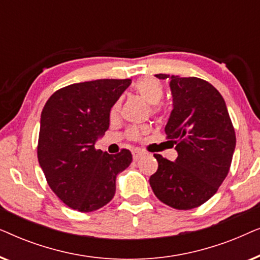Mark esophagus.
<instances>
[{"mask_svg": "<svg viewBox=\"0 0 260 260\" xmlns=\"http://www.w3.org/2000/svg\"><path fill=\"white\" fill-rule=\"evenodd\" d=\"M145 152L144 151H141V150H135L133 152V158L134 161H137V159H140L142 156H144Z\"/></svg>", "mask_w": 260, "mask_h": 260, "instance_id": "esophagus-1", "label": "esophagus"}]
</instances>
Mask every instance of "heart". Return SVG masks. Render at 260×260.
<instances>
[{"label": "heart", "mask_w": 260, "mask_h": 260, "mask_svg": "<svg viewBox=\"0 0 260 260\" xmlns=\"http://www.w3.org/2000/svg\"><path fill=\"white\" fill-rule=\"evenodd\" d=\"M136 91L145 102L149 103L150 105H157L161 99L163 98V87L158 80L154 78H143V79L138 80L136 85ZM119 110V102H117L112 106L111 116H116ZM130 136L133 138H137L140 136V131L137 129H133L130 131Z\"/></svg>", "instance_id": "b5f03b06"}]
</instances>
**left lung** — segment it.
I'll list each match as a JSON object with an SVG mask.
<instances>
[{"label":"left lung","instance_id":"1","mask_svg":"<svg viewBox=\"0 0 260 260\" xmlns=\"http://www.w3.org/2000/svg\"><path fill=\"white\" fill-rule=\"evenodd\" d=\"M168 79L173 110L165 127L175 143V161L155 154L157 172L149 179L158 200L176 209H191L208 201L229 174L236 149V133L226 103L216 88L195 77Z\"/></svg>","mask_w":260,"mask_h":260}]
</instances>
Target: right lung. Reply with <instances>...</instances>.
Returning <instances> with one entry per match:
<instances>
[{
    "label": "right lung",
    "mask_w": 260,
    "mask_h": 260,
    "mask_svg": "<svg viewBox=\"0 0 260 260\" xmlns=\"http://www.w3.org/2000/svg\"><path fill=\"white\" fill-rule=\"evenodd\" d=\"M130 79H98L54 92L40 119L38 159L56 197L79 212H93L116 193V177L133 161L129 150H97L110 125V111Z\"/></svg>",
    "instance_id": "1"
}]
</instances>
